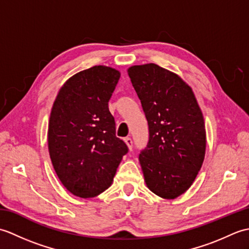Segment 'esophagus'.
Wrapping results in <instances>:
<instances>
[{"label": "esophagus", "mask_w": 249, "mask_h": 249, "mask_svg": "<svg viewBox=\"0 0 249 249\" xmlns=\"http://www.w3.org/2000/svg\"><path fill=\"white\" fill-rule=\"evenodd\" d=\"M124 141H125V143L127 144L129 151L133 150V140H131V138H129V137H126V138L124 139Z\"/></svg>", "instance_id": "34e87169"}]
</instances>
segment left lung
<instances>
[{"instance_id": "left-lung-1", "label": "left lung", "mask_w": 249, "mask_h": 249, "mask_svg": "<svg viewBox=\"0 0 249 249\" xmlns=\"http://www.w3.org/2000/svg\"><path fill=\"white\" fill-rule=\"evenodd\" d=\"M128 76L149 124L139 161L147 188L176 199L192 186L204 160L206 133L192 88L154 63L130 66Z\"/></svg>"}]
</instances>
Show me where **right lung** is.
I'll use <instances>...</instances> for the list:
<instances>
[{
    "label": "right lung",
    "mask_w": 249,
    "mask_h": 249,
    "mask_svg": "<svg viewBox=\"0 0 249 249\" xmlns=\"http://www.w3.org/2000/svg\"><path fill=\"white\" fill-rule=\"evenodd\" d=\"M115 68L96 65L61 87L48 125V150L57 178L68 192L93 198L108 189L128 147L115 136L108 108L119 82Z\"/></svg>",
    "instance_id": "right-lung-1"
}]
</instances>
